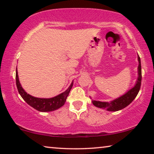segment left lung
I'll return each instance as SVG.
<instances>
[{
	"label": "left lung",
	"instance_id": "obj_1",
	"mask_svg": "<svg viewBox=\"0 0 154 154\" xmlns=\"http://www.w3.org/2000/svg\"><path fill=\"white\" fill-rule=\"evenodd\" d=\"M138 61H139V66H138V75H139V77H138L136 85L132 89L128 91L125 94L122 95L120 97L111 101V103L101 102V101L92 100L93 105L96 107L106 109L109 111H119L129 105L136 98L140 90V85H141V64H140V59L139 56H138Z\"/></svg>",
	"mask_w": 154,
	"mask_h": 154
}]
</instances>
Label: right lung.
<instances>
[{
	"instance_id": "1",
	"label": "right lung",
	"mask_w": 154,
	"mask_h": 154,
	"mask_svg": "<svg viewBox=\"0 0 154 154\" xmlns=\"http://www.w3.org/2000/svg\"><path fill=\"white\" fill-rule=\"evenodd\" d=\"M15 80H16V85L18 90V92L22 96V98L30 106H32L36 110L41 112H49L56 110L64 105L66 102L67 96L71 91V88L73 85V81L71 84L70 85L69 88L65 92L61 93L60 94L55 96V97L50 98H36L34 96L28 94L23 89L21 85L19 78H18L17 70L16 68V75H15Z\"/></svg>"
}]
</instances>
